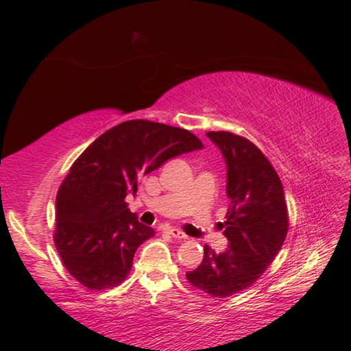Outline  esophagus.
I'll use <instances>...</instances> for the list:
<instances>
[{
  "label": "esophagus",
  "mask_w": 351,
  "mask_h": 351,
  "mask_svg": "<svg viewBox=\"0 0 351 351\" xmlns=\"http://www.w3.org/2000/svg\"><path fill=\"white\" fill-rule=\"evenodd\" d=\"M168 234L176 237V239H188V236L184 234L183 231H180L178 228H170V229H168Z\"/></svg>",
  "instance_id": "34e87169"
}]
</instances>
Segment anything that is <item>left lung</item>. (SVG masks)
Listing matches in <instances>:
<instances>
[{"label": "left lung", "instance_id": "8db88e82", "mask_svg": "<svg viewBox=\"0 0 351 351\" xmlns=\"http://www.w3.org/2000/svg\"><path fill=\"white\" fill-rule=\"evenodd\" d=\"M206 135L228 167L231 206L224 236L229 247L216 254L204 245L203 261L186 279L211 297L224 299L251 287L276 259L287 236L289 215L279 175L256 145L231 132Z\"/></svg>", "mask_w": 351, "mask_h": 351}]
</instances>
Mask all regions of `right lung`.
Listing matches in <instances>:
<instances>
[{"mask_svg":"<svg viewBox=\"0 0 351 351\" xmlns=\"http://www.w3.org/2000/svg\"><path fill=\"white\" fill-rule=\"evenodd\" d=\"M199 148L191 132L150 120L122 122L88 145L56 196L54 243L67 272L90 291L122 284L136 249L155 236L125 198L143 175Z\"/></svg>","mask_w":351,"mask_h":351,"instance_id":"1","label":"right lung"}]
</instances>
